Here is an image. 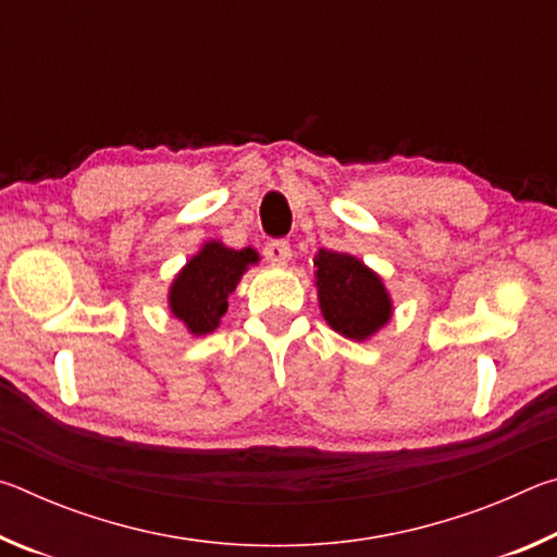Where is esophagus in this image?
Masks as SVG:
<instances>
[{
    "mask_svg": "<svg viewBox=\"0 0 557 557\" xmlns=\"http://www.w3.org/2000/svg\"><path fill=\"white\" fill-rule=\"evenodd\" d=\"M262 256L270 262V265H287L289 258H292V248L287 240H270L265 248H262Z\"/></svg>",
    "mask_w": 557,
    "mask_h": 557,
    "instance_id": "obj_1",
    "label": "esophagus"
}]
</instances>
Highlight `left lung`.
I'll use <instances>...</instances> for the list:
<instances>
[{"label":"left lung","mask_w":557,"mask_h":557,"mask_svg":"<svg viewBox=\"0 0 557 557\" xmlns=\"http://www.w3.org/2000/svg\"><path fill=\"white\" fill-rule=\"evenodd\" d=\"M322 314L346 338L363 342L391 319V299L379 275L346 252L319 250L314 258Z\"/></svg>","instance_id":"1"}]
</instances>
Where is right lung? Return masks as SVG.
I'll use <instances>...</instances> for the list:
<instances>
[{
    "instance_id": "add662e5",
    "label": "right lung",
    "mask_w": 557,
    "mask_h": 557,
    "mask_svg": "<svg viewBox=\"0 0 557 557\" xmlns=\"http://www.w3.org/2000/svg\"><path fill=\"white\" fill-rule=\"evenodd\" d=\"M258 262L252 248L231 250L221 243H206L203 250L178 272L169 307L174 317L191 329V334H209L228 312V297L238 285L245 268Z\"/></svg>"
}]
</instances>
